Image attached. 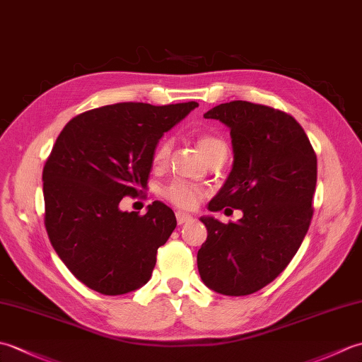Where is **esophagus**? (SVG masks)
Returning a JSON list of instances; mask_svg holds the SVG:
<instances>
[{
  "label": "esophagus",
  "instance_id": "obj_1",
  "mask_svg": "<svg viewBox=\"0 0 362 362\" xmlns=\"http://www.w3.org/2000/svg\"><path fill=\"white\" fill-rule=\"evenodd\" d=\"M175 218H177V224H180V226L185 224V222L193 221V216H191V214H188V213H185V211H177Z\"/></svg>",
  "mask_w": 362,
  "mask_h": 362
}]
</instances>
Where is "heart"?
Masks as SVG:
<instances>
[{
    "instance_id": "b5f03b06",
    "label": "heart",
    "mask_w": 362,
    "mask_h": 362,
    "mask_svg": "<svg viewBox=\"0 0 362 362\" xmlns=\"http://www.w3.org/2000/svg\"><path fill=\"white\" fill-rule=\"evenodd\" d=\"M197 146L201 152L204 153V157L209 160L216 153L224 152L227 153V146L226 143L219 140L218 136L213 135H201L197 138ZM173 151V140L171 138H165L161 140L156 151H153L152 156V163L156 168H161L168 163L169 156H171ZM165 197L169 202H173L174 205L180 206V209H196L199 202L204 199V189L197 185H193V183L188 182H182V180H175L171 185H168L163 191Z\"/></svg>"
}]
</instances>
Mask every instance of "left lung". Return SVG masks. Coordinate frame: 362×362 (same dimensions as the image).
Returning a JSON list of instances; mask_svg holds the SVG:
<instances>
[{
  "label": "left lung",
  "instance_id": "8db88e82",
  "mask_svg": "<svg viewBox=\"0 0 362 362\" xmlns=\"http://www.w3.org/2000/svg\"><path fill=\"white\" fill-rule=\"evenodd\" d=\"M204 118L226 124L233 148L232 171L209 210L230 206L243 218L228 224L201 218L209 235L197 269L218 294L249 296L286 269L308 232L317 158L302 126L271 107L232 101Z\"/></svg>",
  "mask_w": 362,
  "mask_h": 362
}]
</instances>
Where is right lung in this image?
<instances>
[{"instance_id":"right-lung-1","label":"right lung","mask_w":362,"mask_h":362,"mask_svg":"<svg viewBox=\"0 0 362 362\" xmlns=\"http://www.w3.org/2000/svg\"><path fill=\"white\" fill-rule=\"evenodd\" d=\"M197 103H119L83 112L57 136L43 168L45 227L59 258L90 289L121 296L149 281L177 226L163 202L122 211L148 187L160 138Z\"/></svg>"}]
</instances>
